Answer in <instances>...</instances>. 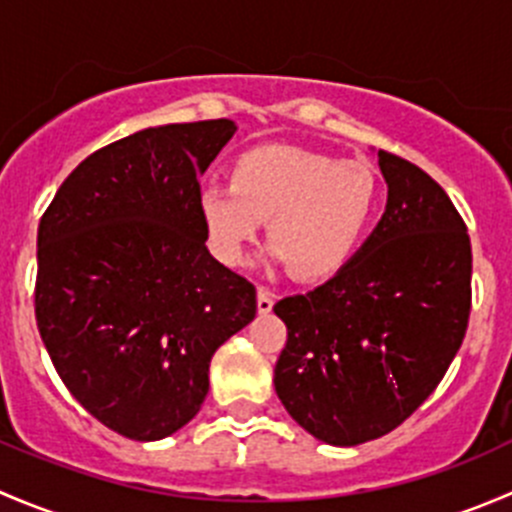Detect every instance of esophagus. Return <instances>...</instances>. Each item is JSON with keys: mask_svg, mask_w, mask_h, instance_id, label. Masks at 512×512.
Wrapping results in <instances>:
<instances>
[{"mask_svg": "<svg viewBox=\"0 0 512 512\" xmlns=\"http://www.w3.org/2000/svg\"><path fill=\"white\" fill-rule=\"evenodd\" d=\"M272 304H275V294L270 289L260 287L257 289V312L260 314H270L272 312Z\"/></svg>", "mask_w": 512, "mask_h": 512, "instance_id": "esophagus-1", "label": "esophagus"}]
</instances>
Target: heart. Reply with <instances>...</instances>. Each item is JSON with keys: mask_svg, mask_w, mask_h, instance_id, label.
<instances>
[{"mask_svg": "<svg viewBox=\"0 0 512 512\" xmlns=\"http://www.w3.org/2000/svg\"><path fill=\"white\" fill-rule=\"evenodd\" d=\"M381 185L361 160H337L289 143H262L235 156L230 185L198 193L210 250L245 265L267 223L272 262L297 280H324L347 265L376 218Z\"/></svg>", "mask_w": 512, "mask_h": 512, "instance_id": "obj_1", "label": "heart"}]
</instances>
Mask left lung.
<instances>
[{
    "instance_id": "1",
    "label": "left lung",
    "mask_w": 512,
    "mask_h": 512,
    "mask_svg": "<svg viewBox=\"0 0 512 512\" xmlns=\"http://www.w3.org/2000/svg\"><path fill=\"white\" fill-rule=\"evenodd\" d=\"M386 210L324 285L275 304L287 344L275 391L329 446H359L404 423L443 379L471 314V237L446 190L379 151Z\"/></svg>"
}]
</instances>
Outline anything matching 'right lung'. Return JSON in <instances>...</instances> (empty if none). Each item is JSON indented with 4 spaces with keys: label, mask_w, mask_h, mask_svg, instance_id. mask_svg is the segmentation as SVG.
<instances>
[{
    "label": "right lung",
    "mask_w": 512,
    "mask_h": 512,
    "mask_svg": "<svg viewBox=\"0 0 512 512\" xmlns=\"http://www.w3.org/2000/svg\"><path fill=\"white\" fill-rule=\"evenodd\" d=\"M230 118L143 128L61 183L36 237V324L61 381L133 441L183 428L210 359L255 319L257 294L205 247L198 178Z\"/></svg>",
    "instance_id": "right-lung-1"
}]
</instances>
